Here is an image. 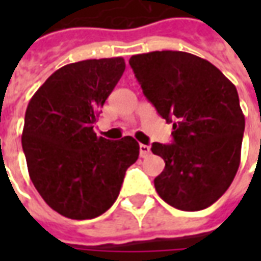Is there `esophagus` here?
<instances>
[{
    "instance_id": "obj_1",
    "label": "esophagus",
    "mask_w": 261,
    "mask_h": 261,
    "mask_svg": "<svg viewBox=\"0 0 261 261\" xmlns=\"http://www.w3.org/2000/svg\"><path fill=\"white\" fill-rule=\"evenodd\" d=\"M149 152H151V148L148 147V145H145V144H140V156H141V158L148 156Z\"/></svg>"
}]
</instances>
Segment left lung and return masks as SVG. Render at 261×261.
<instances>
[{"label":"left lung","instance_id":"8db88e82","mask_svg":"<svg viewBox=\"0 0 261 261\" xmlns=\"http://www.w3.org/2000/svg\"><path fill=\"white\" fill-rule=\"evenodd\" d=\"M130 65L161 117L173 121V142H153L165 161L153 185L181 211H200L222 196L241 164L245 131L235 85L215 65L185 51L137 54Z\"/></svg>","mask_w":261,"mask_h":261}]
</instances>
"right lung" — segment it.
Returning a JSON list of instances; mask_svg holds the SVG:
<instances>
[{"label": "right lung", "mask_w": 261, "mask_h": 261, "mask_svg": "<svg viewBox=\"0 0 261 261\" xmlns=\"http://www.w3.org/2000/svg\"><path fill=\"white\" fill-rule=\"evenodd\" d=\"M121 57L67 64L28 105L22 148L32 183L48 207L71 219L96 218L119 197L140 155L133 137L110 141L93 131L124 72Z\"/></svg>", "instance_id": "right-lung-1"}]
</instances>
